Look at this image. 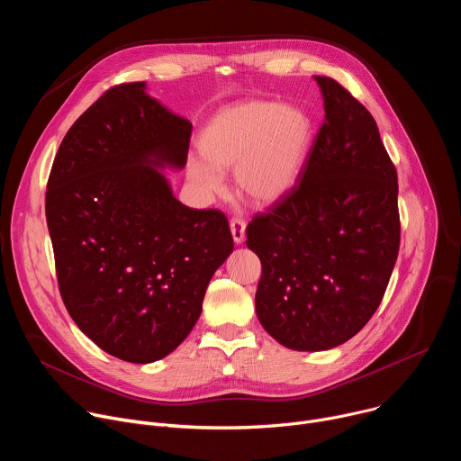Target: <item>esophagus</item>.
Segmentation results:
<instances>
[{
  "instance_id": "esophagus-1",
  "label": "esophagus",
  "mask_w": 461,
  "mask_h": 461,
  "mask_svg": "<svg viewBox=\"0 0 461 461\" xmlns=\"http://www.w3.org/2000/svg\"><path fill=\"white\" fill-rule=\"evenodd\" d=\"M230 228H231V235H233L235 244L244 242V237H246V222H244L242 219H231Z\"/></svg>"
}]
</instances>
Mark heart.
Here are the masks:
<instances>
[{"label":"heart","mask_w":461,"mask_h":461,"mask_svg":"<svg viewBox=\"0 0 461 461\" xmlns=\"http://www.w3.org/2000/svg\"><path fill=\"white\" fill-rule=\"evenodd\" d=\"M312 142L310 116L292 105L251 100L221 109L204 127L199 149L206 162L189 160L187 175L204 196H219L221 171L233 167L237 191L267 206L294 187Z\"/></svg>","instance_id":"b5f03b06"}]
</instances>
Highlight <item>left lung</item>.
I'll return each instance as SVG.
<instances>
[{
	"label": "left lung",
	"mask_w": 461,
	"mask_h": 461,
	"mask_svg": "<svg viewBox=\"0 0 461 461\" xmlns=\"http://www.w3.org/2000/svg\"><path fill=\"white\" fill-rule=\"evenodd\" d=\"M315 80L326 114L297 182L246 228L262 265L257 317L304 352L334 348L370 321L402 233L398 173L375 120L334 78Z\"/></svg>",
	"instance_id": "8db88e82"
}]
</instances>
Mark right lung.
<instances>
[{
  "mask_svg": "<svg viewBox=\"0 0 461 461\" xmlns=\"http://www.w3.org/2000/svg\"><path fill=\"white\" fill-rule=\"evenodd\" d=\"M189 137L191 122L146 82L120 84L73 123L52 162L45 215L63 304L122 361L171 354L233 251L226 215L184 206L158 171L185 166Z\"/></svg>",
  "mask_w": 461,
  "mask_h": 461,
  "instance_id": "right-lung-1",
  "label": "right lung"
}]
</instances>
